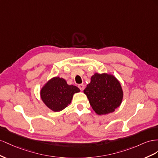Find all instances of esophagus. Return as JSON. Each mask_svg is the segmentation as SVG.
<instances>
[{
  "mask_svg": "<svg viewBox=\"0 0 158 158\" xmlns=\"http://www.w3.org/2000/svg\"><path fill=\"white\" fill-rule=\"evenodd\" d=\"M78 87L80 89L81 91H83L84 89H85V85L83 84H79L78 85Z\"/></svg>",
  "mask_w": 158,
  "mask_h": 158,
  "instance_id": "34e87169",
  "label": "esophagus"
}]
</instances>
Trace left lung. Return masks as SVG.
<instances>
[{"instance_id": "8db88e82", "label": "left lung", "mask_w": 158, "mask_h": 158, "mask_svg": "<svg viewBox=\"0 0 158 158\" xmlns=\"http://www.w3.org/2000/svg\"><path fill=\"white\" fill-rule=\"evenodd\" d=\"M90 105L98 115L115 111L123 102L124 93L121 84L111 73H95L83 91Z\"/></svg>"}]
</instances>
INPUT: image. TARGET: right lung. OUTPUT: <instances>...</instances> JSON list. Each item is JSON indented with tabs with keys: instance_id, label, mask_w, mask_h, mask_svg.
<instances>
[{
	"instance_id": "obj_1",
	"label": "right lung",
	"mask_w": 158,
	"mask_h": 158,
	"mask_svg": "<svg viewBox=\"0 0 158 158\" xmlns=\"http://www.w3.org/2000/svg\"><path fill=\"white\" fill-rule=\"evenodd\" d=\"M80 89L73 85H68L65 79L53 77L45 83L40 90V97L48 109L60 112L69 106L75 93Z\"/></svg>"
}]
</instances>
